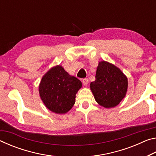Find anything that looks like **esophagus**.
<instances>
[{"label":"esophagus","mask_w":156,"mask_h":156,"mask_svg":"<svg viewBox=\"0 0 156 156\" xmlns=\"http://www.w3.org/2000/svg\"><path fill=\"white\" fill-rule=\"evenodd\" d=\"M83 84H84V86H87V84H88V83H89V80L87 78H83Z\"/></svg>","instance_id":"1"}]
</instances>
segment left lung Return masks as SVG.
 <instances>
[{
	"label": "left lung",
	"instance_id": "1",
	"mask_svg": "<svg viewBox=\"0 0 156 156\" xmlns=\"http://www.w3.org/2000/svg\"><path fill=\"white\" fill-rule=\"evenodd\" d=\"M127 87V78L120 69L106 61L99 62L96 80L90 84L96 101L105 108L117 106L125 98Z\"/></svg>",
	"mask_w": 156,
	"mask_h": 156
}]
</instances>
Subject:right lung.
Wrapping results in <instances>:
<instances>
[{"instance_id": "obj_1", "label": "right lung", "mask_w": 156, "mask_h": 156, "mask_svg": "<svg viewBox=\"0 0 156 156\" xmlns=\"http://www.w3.org/2000/svg\"><path fill=\"white\" fill-rule=\"evenodd\" d=\"M81 87L80 80L58 65L42 78L39 94L47 109L56 113H65L74 105L76 94Z\"/></svg>"}]
</instances>
